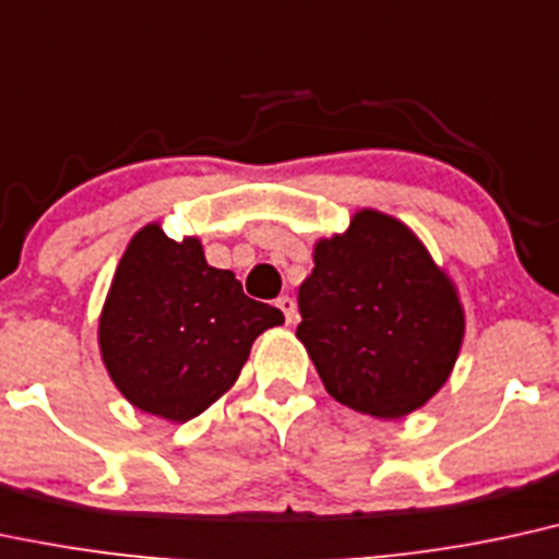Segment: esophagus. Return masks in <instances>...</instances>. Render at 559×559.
Listing matches in <instances>:
<instances>
[{"label": "esophagus", "mask_w": 559, "mask_h": 559, "mask_svg": "<svg viewBox=\"0 0 559 559\" xmlns=\"http://www.w3.org/2000/svg\"><path fill=\"white\" fill-rule=\"evenodd\" d=\"M275 307L284 312L286 322H294V318H297V305H294L292 297H278V299H275Z\"/></svg>", "instance_id": "1"}]
</instances>
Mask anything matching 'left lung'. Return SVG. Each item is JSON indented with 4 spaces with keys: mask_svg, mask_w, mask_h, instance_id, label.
<instances>
[{
    "mask_svg": "<svg viewBox=\"0 0 559 559\" xmlns=\"http://www.w3.org/2000/svg\"><path fill=\"white\" fill-rule=\"evenodd\" d=\"M299 312L297 338L328 393L378 419L425 406L453 372L466 331L459 292L421 239L369 207L314 245Z\"/></svg>",
    "mask_w": 559,
    "mask_h": 559,
    "instance_id": "left-lung-1",
    "label": "left lung"
}]
</instances>
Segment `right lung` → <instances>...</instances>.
<instances>
[{"label": "right lung", "mask_w": 559, "mask_h": 559, "mask_svg": "<svg viewBox=\"0 0 559 559\" xmlns=\"http://www.w3.org/2000/svg\"><path fill=\"white\" fill-rule=\"evenodd\" d=\"M281 309L207 265L198 237L174 241L158 224L134 234L98 320L109 378L140 412L169 421L203 414L239 378L254 338Z\"/></svg>", "instance_id": "1"}]
</instances>
